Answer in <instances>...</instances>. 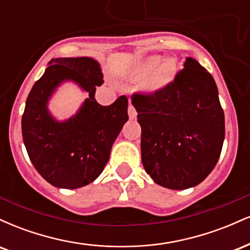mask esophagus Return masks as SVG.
<instances>
[{
  "instance_id": "esophagus-1",
  "label": "esophagus",
  "mask_w": 250,
  "mask_h": 250,
  "mask_svg": "<svg viewBox=\"0 0 250 250\" xmlns=\"http://www.w3.org/2000/svg\"><path fill=\"white\" fill-rule=\"evenodd\" d=\"M128 115H129V117H130V120L136 119V115H137L136 109H135L133 105H131V103L129 104V107H128Z\"/></svg>"
}]
</instances>
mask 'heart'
I'll use <instances>...</instances> for the list:
<instances>
[{"instance_id": "heart-1", "label": "heart", "mask_w": 250, "mask_h": 250, "mask_svg": "<svg viewBox=\"0 0 250 250\" xmlns=\"http://www.w3.org/2000/svg\"><path fill=\"white\" fill-rule=\"evenodd\" d=\"M135 77L145 82L146 91L156 94L165 90L174 82L177 75V63L174 59H165L153 55L146 57L135 68Z\"/></svg>"}]
</instances>
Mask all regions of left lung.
Masks as SVG:
<instances>
[{"instance_id": "left-lung-1", "label": "left lung", "mask_w": 250, "mask_h": 250, "mask_svg": "<svg viewBox=\"0 0 250 250\" xmlns=\"http://www.w3.org/2000/svg\"><path fill=\"white\" fill-rule=\"evenodd\" d=\"M141 125V157L162 187L182 190L200 185L216 166L225 140V114L213 76L195 59L160 93L134 94Z\"/></svg>"}]
</instances>
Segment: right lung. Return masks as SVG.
<instances>
[{
    "label": "right lung",
    "instance_id": "1",
    "mask_svg": "<svg viewBox=\"0 0 250 250\" xmlns=\"http://www.w3.org/2000/svg\"><path fill=\"white\" fill-rule=\"evenodd\" d=\"M25 101L22 136L31 163L51 186L76 189L94 182L110 156L111 147L128 121V99L120 96L110 105L95 100L103 75L93 57H59L49 62ZM65 82H73L87 99L69 119L57 120L49 101Z\"/></svg>",
    "mask_w": 250,
    "mask_h": 250
}]
</instances>
